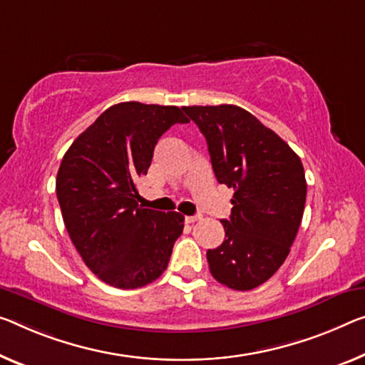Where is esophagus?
<instances>
[{"label": "esophagus", "mask_w": 365, "mask_h": 365, "mask_svg": "<svg viewBox=\"0 0 365 365\" xmlns=\"http://www.w3.org/2000/svg\"><path fill=\"white\" fill-rule=\"evenodd\" d=\"M197 220H200L199 215H187L186 217V223H194V222H197Z\"/></svg>", "instance_id": "esophagus-1"}]
</instances>
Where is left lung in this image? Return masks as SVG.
Returning a JSON list of instances; mask_svg holds the SVG:
<instances>
[{"label": "left lung", "instance_id": "1", "mask_svg": "<svg viewBox=\"0 0 365 365\" xmlns=\"http://www.w3.org/2000/svg\"><path fill=\"white\" fill-rule=\"evenodd\" d=\"M209 145L215 178L233 187V209L222 220L225 241L207 251L210 274L233 290L264 284L284 264L307 199L299 155L253 114L233 104L187 106Z\"/></svg>", "mask_w": 365, "mask_h": 365}]
</instances>
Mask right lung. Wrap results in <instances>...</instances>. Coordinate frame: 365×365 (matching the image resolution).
<instances>
[{"mask_svg": "<svg viewBox=\"0 0 365 365\" xmlns=\"http://www.w3.org/2000/svg\"><path fill=\"white\" fill-rule=\"evenodd\" d=\"M187 122L176 106L114 104L61 160L57 199L66 232L85 264L112 287H143L168 267L184 217L140 207L135 182L147 175L158 138Z\"/></svg>", "mask_w": 365, "mask_h": 365, "instance_id": "obj_1", "label": "right lung"}]
</instances>
